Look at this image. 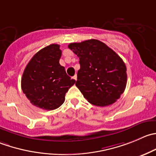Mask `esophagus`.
Listing matches in <instances>:
<instances>
[{
	"label": "esophagus",
	"instance_id": "34e87169",
	"mask_svg": "<svg viewBox=\"0 0 156 156\" xmlns=\"http://www.w3.org/2000/svg\"><path fill=\"white\" fill-rule=\"evenodd\" d=\"M72 78H73L74 80H75V81H76V80H77V75H75L73 77H72Z\"/></svg>",
	"mask_w": 156,
	"mask_h": 156
}]
</instances>
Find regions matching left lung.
Masks as SVG:
<instances>
[{
  "mask_svg": "<svg viewBox=\"0 0 156 156\" xmlns=\"http://www.w3.org/2000/svg\"><path fill=\"white\" fill-rule=\"evenodd\" d=\"M69 48L79 58L75 85L89 103L106 107L116 102L126 85V67L122 58L98 40L73 43Z\"/></svg>",
  "mask_w": 156,
  "mask_h": 156,
  "instance_id": "8db88e82",
  "label": "left lung"
}]
</instances>
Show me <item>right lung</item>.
<instances>
[{
  "instance_id": "right-lung-1",
  "label": "right lung",
  "mask_w": 156,
  "mask_h": 156,
  "mask_svg": "<svg viewBox=\"0 0 156 156\" xmlns=\"http://www.w3.org/2000/svg\"><path fill=\"white\" fill-rule=\"evenodd\" d=\"M51 44L36 52L24 69L21 87L32 104L43 110L59 107L69 89L75 83L59 64L62 50Z\"/></svg>"
}]
</instances>
